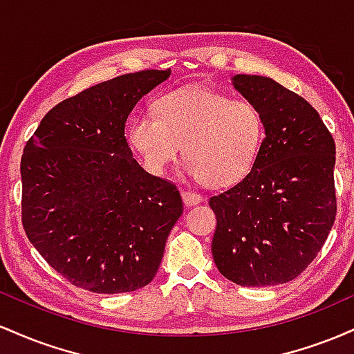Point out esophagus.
<instances>
[{"label":"esophagus","mask_w":354,"mask_h":354,"mask_svg":"<svg viewBox=\"0 0 354 354\" xmlns=\"http://www.w3.org/2000/svg\"><path fill=\"white\" fill-rule=\"evenodd\" d=\"M181 198H183V201H185L186 206L198 205V203L201 201L200 194L194 193V191H189V189H183V191H181Z\"/></svg>","instance_id":"34e87169"}]
</instances>
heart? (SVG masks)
I'll return each instance as SVG.
<instances>
[{
    "label": "heart",
    "mask_w": 354,
    "mask_h": 354,
    "mask_svg": "<svg viewBox=\"0 0 354 354\" xmlns=\"http://www.w3.org/2000/svg\"><path fill=\"white\" fill-rule=\"evenodd\" d=\"M154 115L133 118L128 141L148 171L161 174L180 158L203 185L225 188L253 168L265 120L251 101L231 100L201 86L180 88L158 98Z\"/></svg>",
    "instance_id": "heart-1"
}]
</instances>
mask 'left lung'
Wrapping results in <instances>:
<instances>
[{
	"label": "left lung",
	"mask_w": 354,
	"mask_h": 354,
	"mask_svg": "<svg viewBox=\"0 0 354 354\" xmlns=\"http://www.w3.org/2000/svg\"><path fill=\"white\" fill-rule=\"evenodd\" d=\"M233 84L261 111L265 140L251 171L209 198L211 253L230 281L283 284L306 270L335 223V140L318 111L274 80L236 75Z\"/></svg>",
	"instance_id": "8db88e82"
}]
</instances>
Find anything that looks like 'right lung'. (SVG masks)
I'll return each instance as SVG.
<instances>
[{
	"instance_id": "1",
	"label": "right lung",
	"mask_w": 354,
	"mask_h": 354,
	"mask_svg": "<svg viewBox=\"0 0 354 354\" xmlns=\"http://www.w3.org/2000/svg\"><path fill=\"white\" fill-rule=\"evenodd\" d=\"M171 70L103 81L46 113L21 158V221L38 253L75 286L101 295L148 284L183 214L171 181L133 158L124 123Z\"/></svg>"
}]
</instances>
